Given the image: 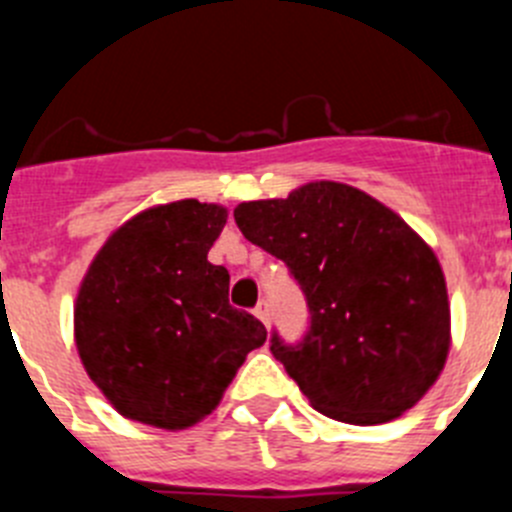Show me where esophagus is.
<instances>
[{"mask_svg":"<svg viewBox=\"0 0 512 512\" xmlns=\"http://www.w3.org/2000/svg\"><path fill=\"white\" fill-rule=\"evenodd\" d=\"M253 312H256V318H259L261 323L269 325V302H266V300H259V305L253 307Z\"/></svg>","mask_w":512,"mask_h":512,"instance_id":"obj_1","label":"esophagus"}]
</instances>
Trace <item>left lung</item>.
<instances>
[{"instance_id": "1", "label": "left lung", "mask_w": 512, "mask_h": 512, "mask_svg": "<svg viewBox=\"0 0 512 512\" xmlns=\"http://www.w3.org/2000/svg\"><path fill=\"white\" fill-rule=\"evenodd\" d=\"M233 217L305 295V336L287 343L274 330L271 354L312 408L377 425L431 390L449 354V295L436 253L400 215L348 184L310 182Z\"/></svg>"}]
</instances>
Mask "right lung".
Segmentation results:
<instances>
[{
	"label": "right lung",
	"mask_w": 512,
	"mask_h": 512,
	"mask_svg": "<svg viewBox=\"0 0 512 512\" xmlns=\"http://www.w3.org/2000/svg\"><path fill=\"white\" fill-rule=\"evenodd\" d=\"M228 210L179 200L107 238L81 282V364L125 418L189 428L217 408L266 328L228 302L230 274L207 261Z\"/></svg>",
	"instance_id": "obj_1"
}]
</instances>
